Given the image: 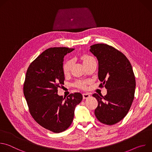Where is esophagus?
Wrapping results in <instances>:
<instances>
[{
  "label": "esophagus",
  "instance_id": "34e87169",
  "mask_svg": "<svg viewBox=\"0 0 152 152\" xmlns=\"http://www.w3.org/2000/svg\"><path fill=\"white\" fill-rule=\"evenodd\" d=\"M82 96H83V98L84 99H88L89 97H90V94L89 93H83V94H82Z\"/></svg>",
  "mask_w": 152,
  "mask_h": 152
}]
</instances>
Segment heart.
I'll return each instance as SVG.
<instances>
[{
    "label": "heart",
    "instance_id": "heart-1",
    "mask_svg": "<svg viewBox=\"0 0 152 152\" xmlns=\"http://www.w3.org/2000/svg\"><path fill=\"white\" fill-rule=\"evenodd\" d=\"M91 58H93V57L91 56H89L87 55H84L82 56L81 59L83 61V63H85V62L88 61ZM72 61L70 60L66 61L64 62L63 66H62V70H63V72L64 74L66 75L70 72L71 67H72ZM86 83L85 82H78L76 83V85L79 88H86Z\"/></svg>",
    "mask_w": 152,
    "mask_h": 152
}]
</instances>
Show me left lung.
<instances>
[{
    "instance_id": "left-lung-1",
    "label": "left lung",
    "mask_w": 152,
    "mask_h": 152,
    "mask_svg": "<svg viewBox=\"0 0 152 152\" xmlns=\"http://www.w3.org/2000/svg\"><path fill=\"white\" fill-rule=\"evenodd\" d=\"M99 62L100 86L107 90L106 96L93 94L98 101L94 114L101 123L113 125L127 115L134 99L136 82L131 63L126 56L106 44L90 46Z\"/></svg>"
}]
</instances>
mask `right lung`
<instances>
[{
  "instance_id": "right-lung-1",
  "label": "right lung",
  "mask_w": 152,
  "mask_h": 152,
  "mask_svg": "<svg viewBox=\"0 0 152 152\" xmlns=\"http://www.w3.org/2000/svg\"><path fill=\"white\" fill-rule=\"evenodd\" d=\"M74 49L51 48L39 55L29 66L23 93L34 119L42 127L55 132L66 131L71 125L76 106L82 100L80 93L67 98L58 94L65 79L64 56Z\"/></svg>"
}]
</instances>
